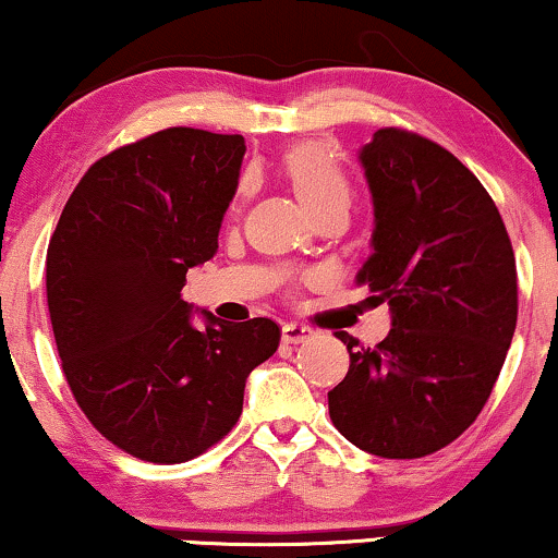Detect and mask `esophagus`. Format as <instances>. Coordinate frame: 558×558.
<instances>
[{"label":"esophagus","instance_id":"obj_1","mask_svg":"<svg viewBox=\"0 0 558 558\" xmlns=\"http://www.w3.org/2000/svg\"><path fill=\"white\" fill-rule=\"evenodd\" d=\"M307 338H312V327H304L296 323H287L281 327V340H284L287 345H296V342H304Z\"/></svg>","mask_w":558,"mask_h":558}]
</instances>
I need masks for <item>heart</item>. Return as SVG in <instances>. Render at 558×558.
<instances>
[{
	"label": "heart",
	"mask_w": 558,
	"mask_h": 558,
	"mask_svg": "<svg viewBox=\"0 0 558 558\" xmlns=\"http://www.w3.org/2000/svg\"><path fill=\"white\" fill-rule=\"evenodd\" d=\"M284 172L292 182L296 197H300L304 208L315 213L323 205L332 201H345L350 195V185L345 172L330 157V151L319 144H300L284 157ZM248 182H241L239 197L246 195Z\"/></svg>",
	"instance_id": "obj_1"
}]
</instances>
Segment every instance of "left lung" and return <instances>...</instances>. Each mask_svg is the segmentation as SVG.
I'll return each instance as SVG.
<instances>
[{
  "instance_id": "1",
  "label": "left lung",
  "mask_w": 558,
  "mask_h": 558,
  "mask_svg": "<svg viewBox=\"0 0 558 558\" xmlns=\"http://www.w3.org/2000/svg\"><path fill=\"white\" fill-rule=\"evenodd\" d=\"M376 228L357 271L391 307V332L361 348L327 393L363 452L416 460L454 441L490 399L518 319L506 223L475 174L437 142L386 126L361 149Z\"/></svg>"
}]
</instances>
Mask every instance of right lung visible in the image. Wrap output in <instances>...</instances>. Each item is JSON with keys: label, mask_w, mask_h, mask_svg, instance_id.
<instances>
[{"label": "right lung", "mask_w": 558, "mask_h": 558, "mask_svg": "<svg viewBox=\"0 0 558 558\" xmlns=\"http://www.w3.org/2000/svg\"><path fill=\"white\" fill-rule=\"evenodd\" d=\"M246 142L172 126L88 167L60 213L45 284L58 355L88 422L144 462L203 454L239 422L269 317L190 323L185 274L218 251Z\"/></svg>", "instance_id": "obj_1"}]
</instances>
